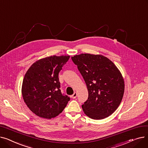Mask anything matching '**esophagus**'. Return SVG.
Masks as SVG:
<instances>
[{
    "instance_id": "obj_1",
    "label": "esophagus",
    "mask_w": 148,
    "mask_h": 148,
    "mask_svg": "<svg viewBox=\"0 0 148 148\" xmlns=\"http://www.w3.org/2000/svg\"><path fill=\"white\" fill-rule=\"evenodd\" d=\"M77 92H75L74 94H73V95H71V98H76V97H77Z\"/></svg>"
}]
</instances>
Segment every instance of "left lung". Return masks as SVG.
Returning <instances> with one entry per match:
<instances>
[{
  "label": "left lung",
  "instance_id": "left-lung-1",
  "mask_svg": "<svg viewBox=\"0 0 148 148\" xmlns=\"http://www.w3.org/2000/svg\"><path fill=\"white\" fill-rule=\"evenodd\" d=\"M86 84L88 98L82 106L84 114L93 119L110 116L120 105L125 84L113 62L101 54L82 53L71 57Z\"/></svg>",
  "mask_w": 148,
  "mask_h": 148
}]
</instances>
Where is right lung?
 <instances>
[{
	"instance_id": "1",
	"label": "right lung",
	"mask_w": 148,
	"mask_h": 148,
	"mask_svg": "<svg viewBox=\"0 0 148 148\" xmlns=\"http://www.w3.org/2000/svg\"><path fill=\"white\" fill-rule=\"evenodd\" d=\"M70 56H51L36 61L23 80L21 94L29 109L40 118H55L70 98L62 94L59 73Z\"/></svg>"
}]
</instances>
